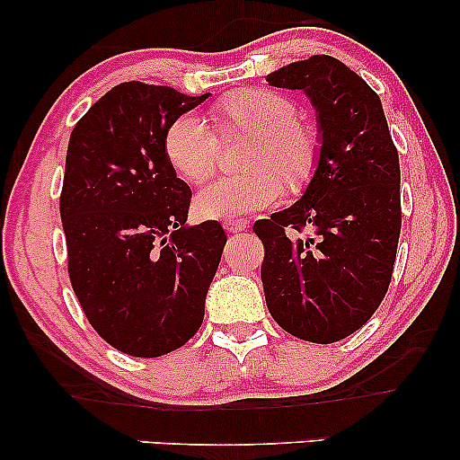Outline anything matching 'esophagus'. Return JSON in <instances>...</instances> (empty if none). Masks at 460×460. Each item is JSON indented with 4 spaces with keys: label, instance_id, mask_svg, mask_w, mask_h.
Segmentation results:
<instances>
[{
    "label": "esophagus",
    "instance_id": "esophagus-1",
    "mask_svg": "<svg viewBox=\"0 0 460 460\" xmlns=\"http://www.w3.org/2000/svg\"><path fill=\"white\" fill-rule=\"evenodd\" d=\"M247 219H226L224 228L232 232V234H238V232H244L247 230Z\"/></svg>",
    "mask_w": 460,
    "mask_h": 460
}]
</instances>
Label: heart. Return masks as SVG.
I'll use <instances>...</instances> for the list:
<instances>
[{
  "label": "heart",
  "mask_w": 460,
  "mask_h": 460,
  "mask_svg": "<svg viewBox=\"0 0 460 460\" xmlns=\"http://www.w3.org/2000/svg\"><path fill=\"white\" fill-rule=\"evenodd\" d=\"M297 111L291 96L266 87H243L211 106L219 134H251L241 161L249 173L205 188L194 200L200 217L236 219L276 205L285 190L299 197L312 186L323 165L324 140L318 125ZM163 155L180 180L200 186L217 172V136L203 119L180 115L163 136Z\"/></svg>",
  "instance_id": "b5f03b06"
}]
</instances>
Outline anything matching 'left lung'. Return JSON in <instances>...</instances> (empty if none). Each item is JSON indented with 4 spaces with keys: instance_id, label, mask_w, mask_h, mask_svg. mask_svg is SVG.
Instances as JSON below:
<instances>
[{
    "instance_id": "8db88e82",
    "label": "left lung",
    "mask_w": 460,
    "mask_h": 460,
    "mask_svg": "<svg viewBox=\"0 0 460 460\" xmlns=\"http://www.w3.org/2000/svg\"><path fill=\"white\" fill-rule=\"evenodd\" d=\"M266 81L310 96L324 140L304 197L253 224L266 304L293 337L335 343L368 323L392 282L402 228L398 148L379 96L341 60L316 54Z\"/></svg>"
}]
</instances>
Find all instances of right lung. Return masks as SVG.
<instances>
[{
	"label": "right lung",
	"mask_w": 460,
	"mask_h": 460,
	"mask_svg": "<svg viewBox=\"0 0 460 460\" xmlns=\"http://www.w3.org/2000/svg\"><path fill=\"white\" fill-rule=\"evenodd\" d=\"M207 96L119 84L68 140L60 192L68 279L93 331L128 356L169 354L203 324L228 236L216 219L184 226L192 192L169 167L163 136Z\"/></svg>",
	"instance_id": "1"
}]
</instances>
